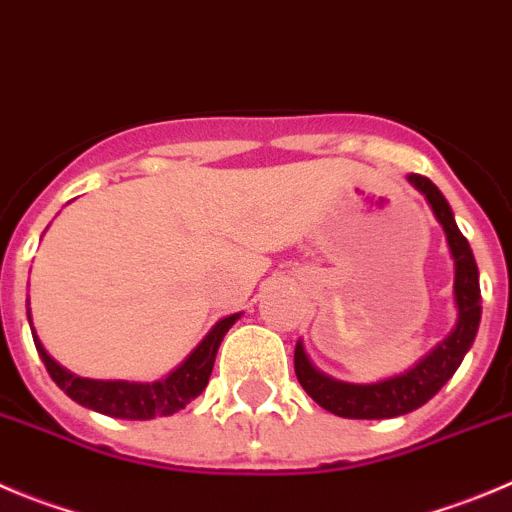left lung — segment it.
<instances>
[{"instance_id": "8db88e82", "label": "left lung", "mask_w": 512, "mask_h": 512, "mask_svg": "<svg viewBox=\"0 0 512 512\" xmlns=\"http://www.w3.org/2000/svg\"><path fill=\"white\" fill-rule=\"evenodd\" d=\"M412 186L427 198L432 213L440 221L442 231L447 236L452 261H455V304H457V324L425 359L407 369L405 374L382 379L374 384H349L339 379L321 374L314 364L309 362L304 352V344L296 342L294 369L296 379L304 387V392L314 399L316 405L324 407L326 412L349 420H387V417L407 415L417 410L435 397L442 384L455 374L460 367L462 357L475 342L480 326V279L478 264L472 256V248L467 238L457 228L455 216H452L450 203L440 193V188L425 175L410 173L407 175Z\"/></svg>"}]
</instances>
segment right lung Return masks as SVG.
Here are the masks:
<instances>
[{"label": "right lung", "mask_w": 512, "mask_h": 512, "mask_svg": "<svg viewBox=\"0 0 512 512\" xmlns=\"http://www.w3.org/2000/svg\"><path fill=\"white\" fill-rule=\"evenodd\" d=\"M29 314V309H27ZM241 314H231L213 326L208 337L191 352V357L180 364L178 369L158 382H102V379H85L67 372L65 367L55 362L45 347L40 344L37 334L32 332L34 347L40 352L52 382L62 389L77 405L90 407V410L102 412L107 417H120V420H153V417H168L173 412L196 399L206 389L208 377L213 372L218 347H221L226 332L236 324Z\"/></svg>", "instance_id": "right-lung-1"}]
</instances>
